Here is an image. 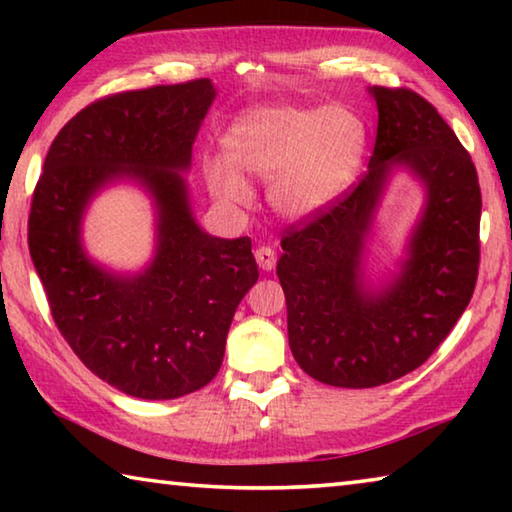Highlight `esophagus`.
I'll return each mask as SVG.
<instances>
[{
  "mask_svg": "<svg viewBox=\"0 0 512 512\" xmlns=\"http://www.w3.org/2000/svg\"><path fill=\"white\" fill-rule=\"evenodd\" d=\"M255 259H257V264H259V268H262V271H271V268H273L275 262H277L275 248H271V246H259V248L255 250Z\"/></svg>",
  "mask_w": 512,
  "mask_h": 512,
  "instance_id": "34e87169",
  "label": "esophagus"
}]
</instances>
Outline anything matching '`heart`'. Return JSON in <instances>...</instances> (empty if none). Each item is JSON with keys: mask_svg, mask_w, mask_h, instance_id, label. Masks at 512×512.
<instances>
[{"mask_svg": "<svg viewBox=\"0 0 512 512\" xmlns=\"http://www.w3.org/2000/svg\"><path fill=\"white\" fill-rule=\"evenodd\" d=\"M228 158L203 164L205 183L223 203L244 205L250 187L241 171L268 183L282 216L305 219L336 201L357 176L368 126L343 106H262L241 115L225 135Z\"/></svg>", "mask_w": 512, "mask_h": 512, "instance_id": "b5f03b06", "label": "heart"}]
</instances>
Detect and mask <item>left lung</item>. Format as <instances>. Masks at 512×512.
<instances>
[{
	"instance_id": "8db88e82",
	"label": "left lung",
	"mask_w": 512,
	"mask_h": 512,
	"mask_svg": "<svg viewBox=\"0 0 512 512\" xmlns=\"http://www.w3.org/2000/svg\"><path fill=\"white\" fill-rule=\"evenodd\" d=\"M368 171L350 192L282 232L277 277L287 298L289 345L323 384L372 388L420 368L447 339L479 275L481 189L470 153L431 103L409 88H381ZM393 163L428 187L403 275L386 290L360 280L362 239Z\"/></svg>"
}]
</instances>
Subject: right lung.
I'll use <instances>...</instances> for the list:
<instances>
[{
    "label": "right lung",
    "instance_id": "add662e5",
    "mask_svg": "<svg viewBox=\"0 0 512 512\" xmlns=\"http://www.w3.org/2000/svg\"><path fill=\"white\" fill-rule=\"evenodd\" d=\"M214 99L210 79L108 94L60 128L33 189L29 250L58 332L117 391L173 400L221 368L237 305L259 277L250 237L198 228L185 180ZM133 177L159 205V253L135 278L94 267L80 248L89 198Z\"/></svg>",
    "mask_w": 512,
    "mask_h": 512
}]
</instances>
